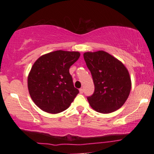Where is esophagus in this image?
I'll return each instance as SVG.
<instances>
[{"label":"esophagus","mask_w":154,"mask_h":154,"mask_svg":"<svg viewBox=\"0 0 154 154\" xmlns=\"http://www.w3.org/2000/svg\"><path fill=\"white\" fill-rule=\"evenodd\" d=\"M79 91V93H81V94H82L83 92H84V90H83V88H80Z\"/></svg>","instance_id":"esophagus-1"}]
</instances>
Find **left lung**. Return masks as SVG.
<instances>
[{"mask_svg": "<svg viewBox=\"0 0 154 154\" xmlns=\"http://www.w3.org/2000/svg\"><path fill=\"white\" fill-rule=\"evenodd\" d=\"M83 56L95 85L94 93L88 97L91 106L103 114L120 109L131 90L128 69L119 60L103 51L85 52Z\"/></svg>", "mask_w": 154, "mask_h": 154, "instance_id": "left-lung-1", "label": "left lung"}]
</instances>
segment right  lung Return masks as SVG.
I'll return each instance as SVG.
<instances>
[{
    "instance_id": "obj_1",
    "label": "right lung",
    "mask_w": 154,
    "mask_h": 154,
    "mask_svg": "<svg viewBox=\"0 0 154 154\" xmlns=\"http://www.w3.org/2000/svg\"><path fill=\"white\" fill-rule=\"evenodd\" d=\"M78 51H56L36 60L28 75V91L41 110L58 114L66 110L79 93L69 68L78 60Z\"/></svg>"
}]
</instances>
